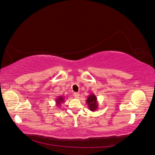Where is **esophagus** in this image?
<instances>
[{
  "label": "esophagus",
  "mask_w": 155,
  "mask_h": 155,
  "mask_svg": "<svg viewBox=\"0 0 155 155\" xmlns=\"http://www.w3.org/2000/svg\"><path fill=\"white\" fill-rule=\"evenodd\" d=\"M74 96L75 98H79V94L78 92H74Z\"/></svg>",
  "instance_id": "esophagus-1"
}]
</instances>
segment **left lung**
<instances>
[{
    "label": "left lung",
    "instance_id": "obj_1",
    "mask_svg": "<svg viewBox=\"0 0 155 155\" xmlns=\"http://www.w3.org/2000/svg\"><path fill=\"white\" fill-rule=\"evenodd\" d=\"M86 102L88 106V109H90V110L94 112L97 109L98 103L97 101V97L94 94H91L88 96Z\"/></svg>",
    "mask_w": 155,
    "mask_h": 155
}]
</instances>
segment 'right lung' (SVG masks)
Segmentation results:
<instances>
[{"instance_id":"right-lung-1","label":"right lung","mask_w":155,"mask_h":155,"mask_svg":"<svg viewBox=\"0 0 155 155\" xmlns=\"http://www.w3.org/2000/svg\"><path fill=\"white\" fill-rule=\"evenodd\" d=\"M64 98L63 96H59L58 97L56 98V100H55L56 105H57V106H60L61 104L62 103L64 102Z\"/></svg>"}]
</instances>
